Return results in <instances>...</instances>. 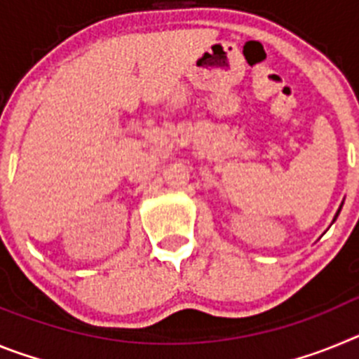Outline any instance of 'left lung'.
Instances as JSON below:
<instances>
[{
  "mask_svg": "<svg viewBox=\"0 0 359 359\" xmlns=\"http://www.w3.org/2000/svg\"><path fill=\"white\" fill-rule=\"evenodd\" d=\"M338 214H340V212H338Z\"/></svg>",
  "mask_w": 359,
  "mask_h": 359,
  "instance_id": "left-lung-1",
  "label": "left lung"
}]
</instances>
